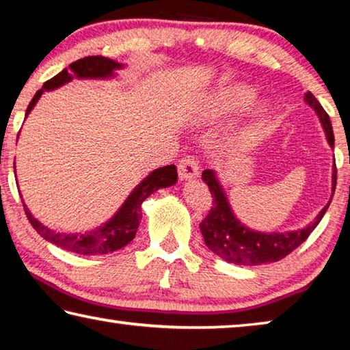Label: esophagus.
Instances as JSON below:
<instances>
[{"label": "esophagus", "mask_w": 350, "mask_h": 350, "mask_svg": "<svg viewBox=\"0 0 350 350\" xmlns=\"http://www.w3.org/2000/svg\"><path fill=\"white\" fill-rule=\"evenodd\" d=\"M177 173H179L180 180L193 179L199 174V163L193 156H185L177 165Z\"/></svg>", "instance_id": "1"}]
</instances>
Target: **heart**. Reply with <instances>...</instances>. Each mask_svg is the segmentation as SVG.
Returning a JSON list of instances; mask_svg holds the SVG:
<instances>
[{
  "label": "heart",
  "mask_w": 350,
  "mask_h": 350,
  "mask_svg": "<svg viewBox=\"0 0 350 350\" xmlns=\"http://www.w3.org/2000/svg\"><path fill=\"white\" fill-rule=\"evenodd\" d=\"M254 91L248 86H233L224 91L221 96L215 100V108L217 112H228L233 109L245 108L254 100Z\"/></svg>",
  "instance_id": "b5f03b06"
}]
</instances>
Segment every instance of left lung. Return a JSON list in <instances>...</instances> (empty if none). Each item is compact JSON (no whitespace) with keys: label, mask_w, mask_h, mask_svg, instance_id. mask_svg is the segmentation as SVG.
<instances>
[{"label":"left lung","mask_w":350,"mask_h":350,"mask_svg":"<svg viewBox=\"0 0 350 350\" xmlns=\"http://www.w3.org/2000/svg\"><path fill=\"white\" fill-rule=\"evenodd\" d=\"M304 98L317 111L319 120L323 123L325 135H327L329 145L334 148L335 137L329 114L324 111L323 106L319 105V102L310 91L306 92ZM202 179L208 185L213 198V205L208 215L199 224L204 241L213 253H216L217 256H221L227 262H233L236 265H259L276 262V260L286 258L287 254L292 253L295 248H298L309 238L330 205V202L325 205L315 217V221L310 222L303 230L286 233H258L244 227L234 217L232 208H230L227 202V198H225L222 188L216 179V174L211 170L204 171ZM332 183H334L332 189L335 191L336 165H334Z\"/></svg>","instance_id":"1"}]
</instances>
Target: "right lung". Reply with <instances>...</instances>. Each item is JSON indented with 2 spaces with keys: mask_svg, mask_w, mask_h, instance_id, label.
<instances>
[{
  "mask_svg": "<svg viewBox=\"0 0 350 350\" xmlns=\"http://www.w3.org/2000/svg\"><path fill=\"white\" fill-rule=\"evenodd\" d=\"M122 64L116 63L111 58H105L100 55L85 57L80 58L74 63L69 64L68 69H63L60 74L52 77L51 80H47L43 88L37 91L33 98L29 103L26 109V116L31 112L33 105L38 102L43 91L47 90H55V88L64 85L77 77V79H106V77L112 75V70L118 69ZM177 180V170L174 165H167V167L154 170L152 173L145 177L137 187L134 188V191L129 194V198L125 200V204L122 205V208L117 211V215L111 219L109 222H106L103 227H98L92 232L79 233V234H62L57 232H52L43 224H40L35 219L31 211L25 206L26 216L31 222L32 227L37 230V233L44 238L46 241L52 242L58 247L64 248V250L79 253V254H106L116 250H120L122 247L128 245L129 242L134 239L135 233H137L140 219H142V202L150 196L151 193L162 187L174 185Z\"/></svg>",
  "mask_w": 350,
  "mask_h": 350,
  "instance_id": "1",
  "label": "right lung"
}]
</instances>
